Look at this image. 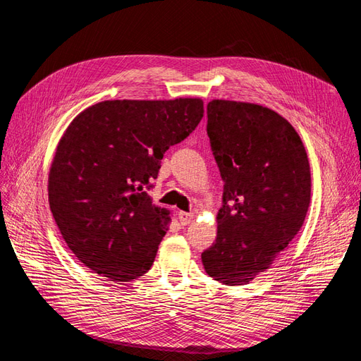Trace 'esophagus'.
<instances>
[{"instance_id": "esophagus-1", "label": "esophagus", "mask_w": 361, "mask_h": 361, "mask_svg": "<svg viewBox=\"0 0 361 361\" xmlns=\"http://www.w3.org/2000/svg\"><path fill=\"white\" fill-rule=\"evenodd\" d=\"M178 215H179V221H180L182 226H188V224L192 223V220H194V215H192V214H188V212H182V211H180Z\"/></svg>"}]
</instances>
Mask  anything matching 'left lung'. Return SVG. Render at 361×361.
Masks as SVG:
<instances>
[{"label":"left lung","mask_w":361,"mask_h":361,"mask_svg":"<svg viewBox=\"0 0 361 361\" xmlns=\"http://www.w3.org/2000/svg\"><path fill=\"white\" fill-rule=\"evenodd\" d=\"M207 137L224 180L216 239L202 253L207 276L247 285L297 236L310 204V166L297 130L274 110L212 99Z\"/></svg>","instance_id":"obj_1"}]
</instances>
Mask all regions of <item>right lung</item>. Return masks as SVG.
<instances>
[{
    "label": "right lung",
    "instance_id": "add662e5",
    "mask_svg": "<svg viewBox=\"0 0 361 361\" xmlns=\"http://www.w3.org/2000/svg\"><path fill=\"white\" fill-rule=\"evenodd\" d=\"M203 113L200 97L104 101L64 130L48 200L63 239L92 272L130 281L150 269L170 211L152 203L146 190L164 154L192 133Z\"/></svg>",
    "mask_w": 361,
    "mask_h": 361
}]
</instances>
